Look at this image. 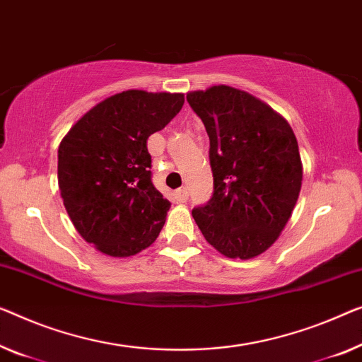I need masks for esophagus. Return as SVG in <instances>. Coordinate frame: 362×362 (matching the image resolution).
<instances>
[{
  "mask_svg": "<svg viewBox=\"0 0 362 362\" xmlns=\"http://www.w3.org/2000/svg\"><path fill=\"white\" fill-rule=\"evenodd\" d=\"M174 198H175L179 203H185L187 198H188L187 188H179V190H175V192H174Z\"/></svg>",
  "mask_w": 362,
  "mask_h": 362,
  "instance_id": "obj_1",
  "label": "esophagus"
}]
</instances>
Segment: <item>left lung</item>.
I'll use <instances>...</instances> for the list:
<instances>
[{
	"mask_svg": "<svg viewBox=\"0 0 362 362\" xmlns=\"http://www.w3.org/2000/svg\"><path fill=\"white\" fill-rule=\"evenodd\" d=\"M209 136L214 192L193 219L216 250L249 260L269 249L293 214L302 185L289 123L245 90L213 86L187 94Z\"/></svg>",
	"mask_w": 362,
	"mask_h": 362,
	"instance_id": "1",
	"label": "left lung"
}]
</instances>
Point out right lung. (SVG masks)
Listing matches in <instances>:
<instances>
[{
	"instance_id": "add662e5",
	"label": "right lung",
	"mask_w": 362,
	"mask_h": 362,
	"mask_svg": "<svg viewBox=\"0 0 362 362\" xmlns=\"http://www.w3.org/2000/svg\"><path fill=\"white\" fill-rule=\"evenodd\" d=\"M183 94L123 90L94 105L58 148V187L81 237L110 257L158 239L169 199L151 182L148 138L180 112Z\"/></svg>"
}]
</instances>
